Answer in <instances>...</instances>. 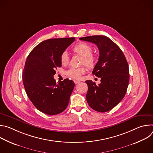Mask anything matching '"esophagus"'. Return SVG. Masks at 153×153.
<instances>
[{
    "label": "esophagus",
    "mask_w": 153,
    "mask_h": 153,
    "mask_svg": "<svg viewBox=\"0 0 153 153\" xmlns=\"http://www.w3.org/2000/svg\"><path fill=\"white\" fill-rule=\"evenodd\" d=\"M74 83H75L76 84H77V83H79L80 82V81L77 80H74Z\"/></svg>",
    "instance_id": "1"
}]
</instances>
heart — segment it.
<instances>
[{"mask_svg": "<svg viewBox=\"0 0 153 153\" xmlns=\"http://www.w3.org/2000/svg\"><path fill=\"white\" fill-rule=\"evenodd\" d=\"M92 47L85 42H79L74 46L73 51L74 53L82 56L81 64L85 65L88 68H93L96 63L97 59L92 53ZM60 60L63 65H67L69 62V57L67 52L62 53L60 57ZM86 68L85 67L75 68L72 67L67 71V75L70 77L79 80L82 76L85 73Z\"/></svg>", "mask_w": 153, "mask_h": 153, "instance_id": "obj_1", "label": "heart"}]
</instances>
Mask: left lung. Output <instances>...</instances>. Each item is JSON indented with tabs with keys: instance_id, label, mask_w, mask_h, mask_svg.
<instances>
[{
	"instance_id": "left-lung-1",
	"label": "left lung",
	"mask_w": 153,
	"mask_h": 153,
	"mask_svg": "<svg viewBox=\"0 0 153 153\" xmlns=\"http://www.w3.org/2000/svg\"><path fill=\"white\" fill-rule=\"evenodd\" d=\"M94 43L99 50V58L93 74L100 77L96 85L92 80L88 85L86 101L98 112L111 110L124 97L128 86V64L120 48L110 38L105 36H93L79 39Z\"/></svg>"
}]
</instances>
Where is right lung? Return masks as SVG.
Listing matches in <instances>:
<instances>
[{
    "mask_svg": "<svg viewBox=\"0 0 153 153\" xmlns=\"http://www.w3.org/2000/svg\"><path fill=\"white\" fill-rule=\"evenodd\" d=\"M74 37L50 39L40 42L30 52L22 74L26 93L40 111L56 115L67 108L74 83L68 79L56 83V70L61 67L60 57Z\"/></svg>",
    "mask_w": 153,
    "mask_h": 153,
    "instance_id": "add662e5",
    "label": "right lung"
}]
</instances>
